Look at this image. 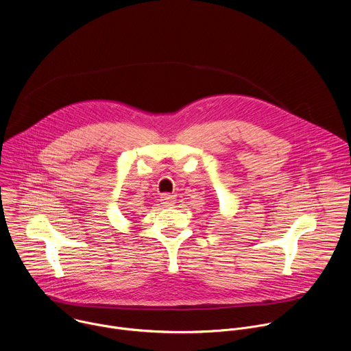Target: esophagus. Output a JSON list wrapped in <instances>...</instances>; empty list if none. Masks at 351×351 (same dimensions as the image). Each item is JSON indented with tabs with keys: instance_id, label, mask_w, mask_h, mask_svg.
<instances>
[{
	"instance_id": "1",
	"label": "esophagus",
	"mask_w": 351,
	"mask_h": 351,
	"mask_svg": "<svg viewBox=\"0 0 351 351\" xmlns=\"http://www.w3.org/2000/svg\"><path fill=\"white\" fill-rule=\"evenodd\" d=\"M160 201H161L162 206H167V208H169V206H172V205L175 204V197H173V195H169V194H162Z\"/></svg>"
}]
</instances>
